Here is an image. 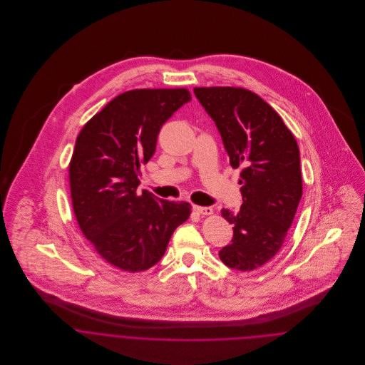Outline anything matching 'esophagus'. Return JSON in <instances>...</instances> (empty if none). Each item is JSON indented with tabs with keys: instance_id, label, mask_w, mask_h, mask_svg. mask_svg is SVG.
<instances>
[{
	"instance_id": "obj_1",
	"label": "esophagus",
	"mask_w": 365,
	"mask_h": 365,
	"mask_svg": "<svg viewBox=\"0 0 365 365\" xmlns=\"http://www.w3.org/2000/svg\"><path fill=\"white\" fill-rule=\"evenodd\" d=\"M192 210L198 215H210L213 212V209L210 207H198V205H192Z\"/></svg>"
}]
</instances>
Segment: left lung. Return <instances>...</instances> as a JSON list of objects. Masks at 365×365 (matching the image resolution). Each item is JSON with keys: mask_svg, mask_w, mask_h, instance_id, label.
I'll list each match as a JSON object with an SVG mask.
<instances>
[{"mask_svg": "<svg viewBox=\"0 0 365 365\" xmlns=\"http://www.w3.org/2000/svg\"><path fill=\"white\" fill-rule=\"evenodd\" d=\"M215 122L229 161L240 173L243 198L237 213L222 209L233 225L232 243L219 257L229 268L252 271L281 249L302 197L301 157L281 116L245 88H194Z\"/></svg>", "mask_w": 365, "mask_h": 365, "instance_id": "obj_1", "label": "left lung"}]
</instances>
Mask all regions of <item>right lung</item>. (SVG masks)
<instances>
[{"label": "right lung", "instance_id": "add662e5", "mask_svg": "<svg viewBox=\"0 0 365 365\" xmlns=\"http://www.w3.org/2000/svg\"><path fill=\"white\" fill-rule=\"evenodd\" d=\"M190 101L185 88L123 93L76 140L70 190L78 226L98 255L123 271L157 264L174 230L190 217L188 202L136 192L140 165L155 155L161 126Z\"/></svg>", "mask_w": 365, "mask_h": 365}]
</instances>
